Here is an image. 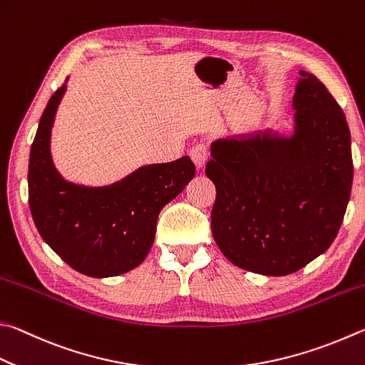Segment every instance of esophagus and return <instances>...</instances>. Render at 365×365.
I'll return each instance as SVG.
<instances>
[{"mask_svg": "<svg viewBox=\"0 0 365 365\" xmlns=\"http://www.w3.org/2000/svg\"><path fill=\"white\" fill-rule=\"evenodd\" d=\"M190 156H191V160H193L196 168L202 169L205 163H207V160H209V150L205 145H196V147L190 150Z\"/></svg>", "mask_w": 365, "mask_h": 365, "instance_id": "34e87169", "label": "esophagus"}]
</instances>
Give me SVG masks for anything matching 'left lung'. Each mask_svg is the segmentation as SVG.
<instances>
[{
  "instance_id": "left-lung-1",
  "label": "left lung",
  "mask_w": 365,
  "mask_h": 365,
  "mask_svg": "<svg viewBox=\"0 0 365 365\" xmlns=\"http://www.w3.org/2000/svg\"><path fill=\"white\" fill-rule=\"evenodd\" d=\"M294 132L218 138L205 175L215 185L212 235L228 260L264 276L295 273L334 242L351 195L346 118L319 79L300 71Z\"/></svg>"
}]
</instances>
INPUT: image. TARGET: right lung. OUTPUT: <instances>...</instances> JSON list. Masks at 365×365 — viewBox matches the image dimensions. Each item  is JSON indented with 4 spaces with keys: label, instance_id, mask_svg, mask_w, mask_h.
<instances>
[{
    "label": "right lung",
    "instance_id": "obj_1",
    "mask_svg": "<svg viewBox=\"0 0 365 365\" xmlns=\"http://www.w3.org/2000/svg\"><path fill=\"white\" fill-rule=\"evenodd\" d=\"M67 81L49 98L31 143L29 204L46 244L73 269L91 277L138 267L155 242L161 209L195 177L188 156L138 168L107 187L67 182L51 156V129Z\"/></svg>",
    "mask_w": 365,
    "mask_h": 365
}]
</instances>
